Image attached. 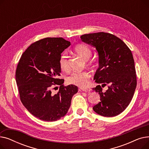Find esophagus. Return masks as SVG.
Segmentation results:
<instances>
[{
	"mask_svg": "<svg viewBox=\"0 0 149 149\" xmlns=\"http://www.w3.org/2000/svg\"><path fill=\"white\" fill-rule=\"evenodd\" d=\"M81 90L84 92H91V89L89 88H80Z\"/></svg>",
	"mask_w": 149,
	"mask_h": 149,
	"instance_id": "34e87169",
	"label": "esophagus"
}]
</instances>
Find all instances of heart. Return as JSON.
<instances>
[{
    "instance_id": "obj_1",
    "label": "heart",
    "mask_w": 149,
    "mask_h": 149,
    "mask_svg": "<svg viewBox=\"0 0 149 149\" xmlns=\"http://www.w3.org/2000/svg\"><path fill=\"white\" fill-rule=\"evenodd\" d=\"M74 52L82 58L84 60H88L91 56V51L88 46L83 45H78L74 48ZM59 65L63 71H68L69 65L68 57L66 54H63L59 59ZM90 74L86 71L74 72L67 78V82L69 84H74L83 88L88 84Z\"/></svg>"
}]
</instances>
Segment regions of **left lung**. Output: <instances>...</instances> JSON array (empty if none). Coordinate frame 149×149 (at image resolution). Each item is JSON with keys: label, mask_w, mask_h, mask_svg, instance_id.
Returning a JSON list of instances; mask_svg holds the SVG:
<instances>
[{"label": "left lung", "mask_w": 149, "mask_h": 149, "mask_svg": "<svg viewBox=\"0 0 149 149\" xmlns=\"http://www.w3.org/2000/svg\"><path fill=\"white\" fill-rule=\"evenodd\" d=\"M83 42L95 48L99 66L94 77L98 84L93 91L99 93L100 101L93 107L97 113L112 117L123 112L130 104L136 87L133 55L128 46L116 36L106 33L84 34ZM109 84L104 93L101 87Z\"/></svg>", "instance_id": "left-lung-1"}]
</instances>
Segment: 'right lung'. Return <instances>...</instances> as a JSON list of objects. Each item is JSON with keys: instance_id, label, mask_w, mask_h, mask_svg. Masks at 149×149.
I'll return each instance as SVG.
<instances>
[{"instance_id": "add662e5", "label": "right lung", "mask_w": 149, "mask_h": 149, "mask_svg": "<svg viewBox=\"0 0 149 149\" xmlns=\"http://www.w3.org/2000/svg\"><path fill=\"white\" fill-rule=\"evenodd\" d=\"M70 45L61 37H47L31 44L19 60L15 80L20 98L27 110L45 121H55L68 112L77 86H64V80L58 79L61 54ZM61 86L55 95L51 89Z\"/></svg>"}]
</instances>
